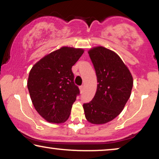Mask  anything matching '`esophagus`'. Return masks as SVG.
Returning a JSON list of instances; mask_svg holds the SVG:
<instances>
[{"mask_svg":"<svg viewBox=\"0 0 159 159\" xmlns=\"http://www.w3.org/2000/svg\"><path fill=\"white\" fill-rule=\"evenodd\" d=\"M84 86H83V85L80 86V92H81V93H82V91H83V90H84Z\"/></svg>","mask_w":159,"mask_h":159,"instance_id":"1","label":"esophagus"}]
</instances>
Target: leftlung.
<instances>
[{"label":"left lung","mask_w":159,"mask_h":159,"mask_svg":"<svg viewBox=\"0 0 159 159\" xmlns=\"http://www.w3.org/2000/svg\"><path fill=\"white\" fill-rule=\"evenodd\" d=\"M98 84L92 101L83 104L87 121L103 125L116 118L131 95L133 78L129 69L114 51L103 46L88 51Z\"/></svg>","instance_id":"left-lung-1"}]
</instances>
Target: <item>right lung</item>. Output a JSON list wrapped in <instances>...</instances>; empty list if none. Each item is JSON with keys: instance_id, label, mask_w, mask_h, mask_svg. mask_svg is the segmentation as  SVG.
<instances>
[{"instance_id": "obj_1", "label": "right lung", "mask_w": 159, "mask_h": 159, "mask_svg": "<svg viewBox=\"0 0 159 159\" xmlns=\"http://www.w3.org/2000/svg\"><path fill=\"white\" fill-rule=\"evenodd\" d=\"M84 49L63 46L39 60L30 71L27 88L34 108L48 122L61 124L69 119L80 93L71 67Z\"/></svg>"}]
</instances>
